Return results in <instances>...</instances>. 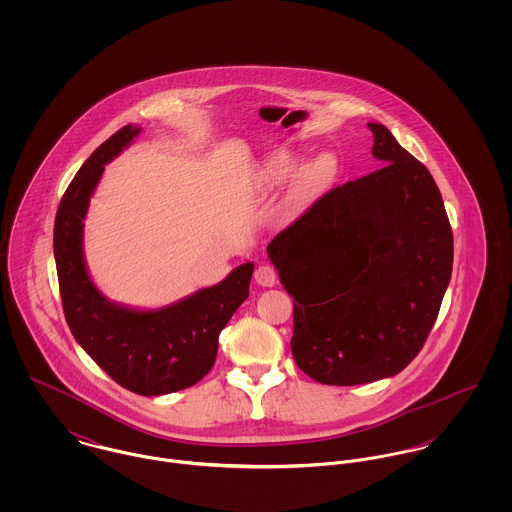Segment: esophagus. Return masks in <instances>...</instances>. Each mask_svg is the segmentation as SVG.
Returning a JSON list of instances; mask_svg holds the SVG:
<instances>
[{
  "label": "esophagus",
  "instance_id": "1",
  "mask_svg": "<svg viewBox=\"0 0 512 512\" xmlns=\"http://www.w3.org/2000/svg\"><path fill=\"white\" fill-rule=\"evenodd\" d=\"M254 280H256V284L262 286V288H272V286H276V282H278V272H276L274 266L262 264V266L256 268Z\"/></svg>",
  "mask_w": 512,
  "mask_h": 512
}]
</instances>
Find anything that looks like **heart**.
<instances>
[{
  "label": "heart",
  "mask_w": 512,
  "mask_h": 512,
  "mask_svg": "<svg viewBox=\"0 0 512 512\" xmlns=\"http://www.w3.org/2000/svg\"><path fill=\"white\" fill-rule=\"evenodd\" d=\"M297 169V159L293 155L292 151H278L274 153L268 163H266V179L270 183H284L288 181L290 177H293ZM329 179V169L323 161H315V163H309L307 167H303L297 175V195L299 197H307L311 193H315L325 181Z\"/></svg>",
  "instance_id": "heart-1"
}]
</instances>
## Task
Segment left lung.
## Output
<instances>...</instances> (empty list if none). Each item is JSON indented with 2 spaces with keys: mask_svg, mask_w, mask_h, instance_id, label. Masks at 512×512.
<instances>
[{
  "mask_svg": "<svg viewBox=\"0 0 512 512\" xmlns=\"http://www.w3.org/2000/svg\"><path fill=\"white\" fill-rule=\"evenodd\" d=\"M368 128L384 167L331 189L268 244L293 297V361L321 384L404 370L451 280L453 234L434 177L386 126Z\"/></svg>",
  "mask_w": 512,
  "mask_h": 512,
  "instance_id": "left-lung-1",
  "label": "left lung"
}]
</instances>
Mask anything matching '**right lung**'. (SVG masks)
Returning <instances> with one entry per match:
<instances>
[{"label":"right lung","mask_w":512,"mask_h":512,"mask_svg":"<svg viewBox=\"0 0 512 512\" xmlns=\"http://www.w3.org/2000/svg\"><path fill=\"white\" fill-rule=\"evenodd\" d=\"M140 132L124 126L82 163L61 199L53 248L65 317L78 345L120 386L161 396L197 384L213 368L220 331L248 297L254 264L246 262L217 286L153 311L108 301L98 292L84 262L82 220L104 165Z\"/></svg>","instance_id":"right-lung-1"}]
</instances>
